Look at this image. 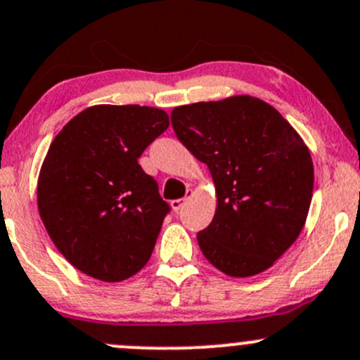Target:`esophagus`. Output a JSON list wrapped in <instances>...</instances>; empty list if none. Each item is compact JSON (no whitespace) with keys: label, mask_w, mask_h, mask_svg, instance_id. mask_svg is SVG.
<instances>
[{"label":"esophagus","mask_w":360,"mask_h":360,"mask_svg":"<svg viewBox=\"0 0 360 360\" xmlns=\"http://www.w3.org/2000/svg\"><path fill=\"white\" fill-rule=\"evenodd\" d=\"M186 202H188V198L172 200V202H170V207H172V210H174V212H179L181 209H183L184 205H186Z\"/></svg>","instance_id":"esophagus-1"}]
</instances>
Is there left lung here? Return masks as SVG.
Listing matches in <instances>:
<instances>
[{
  "label": "left lung",
  "mask_w": 360,
  "mask_h": 360,
  "mask_svg": "<svg viewBox=\"0 0 360 360\" xmlns=\"http://www.w3.org/2000/svg\"><path fill=\"white\" fill-rule=\"evenodd\" d=\"M170 122L214 177L217 210L196 234L205 259L234 278L266 271L307 219L314 165L305 143L276 108L252 96L176 107Z\"/></svg>",
  "instance_id": "left-lung-1"
}]
</instances>
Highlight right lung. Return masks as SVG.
I'll return each mask as SVG.
<instances>
[{
	"instance_id": "1",
	"label": "right lung",
	"mask_w": 360,
	"mask_h": 360,
	"mask_svg": "<svg viewBox=\"0 0 360 360\" xmlns=\"http://www.w3.org/2000/svg\"><path fill=\"white\" fill-rule=\"evenodd\" d=\"M169 127L160 108L96 105L53 139L37 207L63 257L100 281H122L148 262L170 205L138 158Z\"/></svg>"
}]
</instances>
